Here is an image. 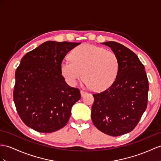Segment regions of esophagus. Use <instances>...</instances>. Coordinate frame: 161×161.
<instances>
[{
  "label": "esophagus",
  "mask_w": 161,
  "mask_h": 161,
  "mask_svg": "<svg viewBox=\"0 0 161 161\" xmlns=\"http://www.w3.org/2000/svg\"><path fill=\"white\" fill-rule=\"evenodd\" d=\"M86 93H87V92H85L83 91V90H81V91H80V95H81L82 97H83Z\"/></svg>",
  "instance_id": "34e87169"
}]
</instances>
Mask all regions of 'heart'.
<instances>
[{"label": "heart", "instance_id": "1", "mask_svg": "<svg viewBox=\"0 0 161 161\" xmlns=\"http://www.w3.org/2000/svg\"><path fill=\"white\" fill-rule=\"evenodd\" d=\"M70 58L72 61L61 63V71L71 86H75L84 76L86 84L93 90L103 91L113 85L118 75V57L102 47L82 44L73 50Z\"/></svg>", "mask_w": 161, "mask_h": 161}]
</instances>
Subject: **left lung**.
Here are the masks:
<instances>
[{
  "instance_id": "8db88e82",
  "label": "left lung",
  "mask_w": 161,
  "mask_h": 161,
  "mask_svg": "<svg viewBox=\"0 0 161 161\" xmlns=\"http://www.w3.org/2000/svg\"><path fill=\"white\" fill-rule=\"evenodd\" d=\"M118 57L119 71L108 89L94 93L92 119L101 132L117 136L131 132L146 111L149 90L144 65L136 54L115 42L101 43Z\"/></svg>"
}]
</instances>
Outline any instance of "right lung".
<instances>
[{
    "mask_svg": "<svg viewBox=\"0 0 161 161\" xmlns=\"http://www.w3.org/2000/svg\"><path fill=\"white\" fill-rule=\"evenodd\" d=\"M80 44L47 41L22 57L15 73L14 101L27 126L48 133L68 123L80 93L66 83L61 64L68 52Z\"/></svg>",
    "mask_w": 161,
    "mask_h": 161,
    "instance_id": "obj_1",
    "label": "right lung"
}]
</instances>
